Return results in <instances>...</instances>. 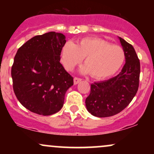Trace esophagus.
I'll return each instance as SVG.
<instances>
[{
	"label": "esophagus",
	"instance_id": "esophagus-1",
	"mask_svg": "<svg viewBox=\"0 0 154 154\" xmlns=\"http://www.w3.org/2000/svg\"><path fill=\"white\" fill-rule=\"evenodd\" d=\"M81 80H82V79L75 77V78H74V83H75V85H77V84H78V83L80 82Z\"/></svg>",
	"mask_w": 154,
	"mask_h": 154
}]
</instances>
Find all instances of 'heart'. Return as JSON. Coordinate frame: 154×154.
I'll use <instances>...</instances> for the list:
<instances>
[{"label":"heart","instance_id":"heart-1","mask_svg":"<svg viewBox=\"0 0 154 154\" xmlns=\"http://www.w3.org/2000/svg\"><path fill=\"white\" fill-rule=\"evenodd\" d=\"M85 59L82 72H90L93 77L106 78L114 75L123 64L125 54L117 45H111L101 38H85L77 45L69 41L61 51V61L70 71Z\"/></svg>","mask_w":154,"mask_h":154}]
</instances>
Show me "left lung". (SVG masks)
Listing matches in <instances>:
<instances>
[{"label":"left lung","mask_w":154,"mask_h":154,"mask_svg":"<svg viewBox=\"0 0 154 154\" xmlns=\"http://www.w3.org/2000/svg\"><path fill=\"white\" fill-rule=\"evenodd\" d=\"M125 54V64L118 75L91 85L85 100L88 111L95 116L108 117L121 112L130 104L139 87L140 64L131 44L119 38Z\"/></svg>","instance_id":"obj_1"}]
</instances>
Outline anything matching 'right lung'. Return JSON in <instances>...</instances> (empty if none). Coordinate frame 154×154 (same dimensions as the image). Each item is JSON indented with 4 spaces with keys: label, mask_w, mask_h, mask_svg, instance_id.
<instances>
[{
    "label": "right lung",
    "mask_w": 154,
    "mask_h": 154,
    "mask_svg": "<svg viewBox=\"0 0 154 154\" xmlns=\"http://www.w3.org/2000/svg\"><path fill=\"white\" fill-rule=\"evenodd\" d=\"M66 43L61 33L36 35L17 51L11 67L13 89L21 104L32 112L48 116L61 110L73 77L60 63Z\"/></svg>",
    "instance_id": "1"
}]
</instances>
